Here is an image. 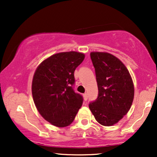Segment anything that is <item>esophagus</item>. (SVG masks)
<instances>
[{"instance_id": "1", "label": "esophagus", "mask_w": 157, "mask_h": 157, "mask_svg": "<svg viewBox=\"0 0 157 157\" xmlns=\"http://www.w3.org/2000/svg\"><path fill=\"white\" fill-rule=\"evenodd\" d=\"M83 99H84L85 101H86V100H88V94L86 93L83 94Z\"/></svg>"}]
</instances>
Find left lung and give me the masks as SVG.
<instances>
[{
    "label": "left lung",
    "instance_id": "8db88e82",
    "mask_svg": "<svg viewBox=\"0 0 157 157\" xmlns=\"http://www.w3.org/2000/svg\"><path fill=\"white\" fill-rule=\"evenodd\" d=\"M98 86V97L89 109L102 125L117 123L128 112L134 97V87L128 70L117 57L107 52L90 54Z\"/></svg>",
    "mask_w": 157,
    "mask_h": 157
}]
</instances>
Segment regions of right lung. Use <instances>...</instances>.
<instances>
[{
  "mask_svg": "<svg viewBox=\"0 0 157 157\" xmlns=\"http://www.w3.org/2000/svg\"><path fill=\"white\" fill-rule=\"evenodd\" d=\"M85 55L77 52L50 56L37 66L32 84L33 100L40 114L59 128L69 125L82 106V97L74 91L75 73Z\"/></svg>",
  "mask_w": 157,
  "mask_h": 157,
  "instance_id": "1",
  "label": "right lung"
}]
</instances>
